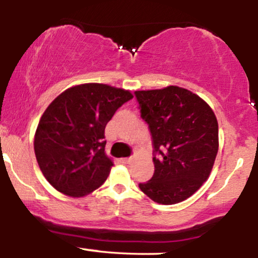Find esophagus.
<instances>
[{
	"label": "esophagus",
	"instance_id": "obj_1",
	"mask_svg": "<svg viewBox=\"0 0 258 258\" xmlns=\"http://www.w3.org/2000/svg\"><path fill=\"white\" fill-rule=\"evenodd\" d=\"M120 161L122 162V164H130V161H131V159H130V158H121Z\"/></svg>",
	"mask_w": 258,
	"mask_h": 258
}]
</instances>
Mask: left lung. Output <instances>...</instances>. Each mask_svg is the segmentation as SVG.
Wrapping results in <instances>:
<instances>
[{
	"label": "left lung",
	"mask_w": 258,
	"mask_h": 258,
	"mask_svg": "<svg viewBox=\"0 0 258 258\" xmlns=\"http://www.w3.org/2000/svg\"><path fill=\"white\" fill-rule=\"evenodd\" d=\"M149 125L155 171L139 188L153 201L173 205L191 197L207 180L218 152V122L203 98L178 86L136 91Z\"/></svg>",
	"instance_id": "obj_1"
}]
</instances>
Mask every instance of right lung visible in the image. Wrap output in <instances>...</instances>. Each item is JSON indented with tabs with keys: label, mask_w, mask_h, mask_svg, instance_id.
<instances>
[{
	"label": "right lung",
	"mask_w": 258,
	"mask_h": 258,
	"mask_svg": "<svg viewBox=\"0 0 258 258\" xmlns=\"http://www.w3.org/2000/svg\"><path fill=\"white\" fill-rule=\"evenodd\" d=\"M131 91L110 85L68 88L47 106L34 137L37 164L53 188L82 198L99 188L114 166L105 153V126Z\"/></svg>",
	"instance_id": "add662e5"
}]
</instances>
